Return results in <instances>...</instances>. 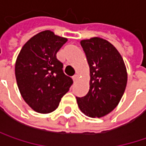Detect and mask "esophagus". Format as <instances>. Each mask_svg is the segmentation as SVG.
<instances>
[{
    "instance_id": "1",
    "label": "esophagus",
    "mask_w": 146,
    "mask_h": 146,
    "mask_svg": "<svg viewBox=\"0 0 146 146\" xmlns=\"http://www.w3.org/2000/svg\"><path fill=\"white\" fill-rule=\"evenodd\" d=\"M78 75H74V76L73 77V80L74 82L78 81Z\"/></svg>"
}]
</instances>
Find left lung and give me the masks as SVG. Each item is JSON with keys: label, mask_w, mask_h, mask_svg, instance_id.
Masks as SVG:
<instances>
[{"label": "left lung", "mask_w": 146, "mask_h": 146, "mask_svg": "<svg viewBox=\"0 0 146 146\" xmlns=\"http://www.w3.org/2000/svg\"><path fill=\"white\" fill-rule=\"evenodd\" d=\"M90 70L89 91L76 98L86 116L102 117L112 111L124 94L127 72L124 60L115 46L100 37L80 41Z\"/></svg>", "instance_id": "8db88e82"}]
</instances>
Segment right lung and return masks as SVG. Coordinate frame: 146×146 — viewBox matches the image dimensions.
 Instances as JSON below:
<instances>
[{
  "instance_id": "obj_1",
  "label": "right lung",
  "mask_w": 146,
  "mask_h": 146,
  "mask_svg": "<svg viewBox=\"0 0 146 146\" xmlns=\"http://www.w3.org/2000/svg\"><path fill=\"white\" fill-rule=\"evenodd\" d=\"M68 41L44 30L30 38L17 56L15 73L25 102L36 112L47 114L56 110L73 79L63 72L57 52Z\"/></svg>"
}]
</instances>
